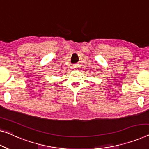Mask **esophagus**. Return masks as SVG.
I'll return each mask as SVG.
<instances>
[{"mask_svg":"<svg viewBox=\"0 0 149 149\" xmlns=\"http://www.w3.org/2000/svg\"><path fill=\"white\" fill-rule=\"evenodd\" d=\"M79 66H78V65L75 66V67H74V70H78L79 68Z\"/></svg>","mask_w":149,"mask_h":149,"instance_id":"obj_1","label":"esophagus"}]
</instances>
